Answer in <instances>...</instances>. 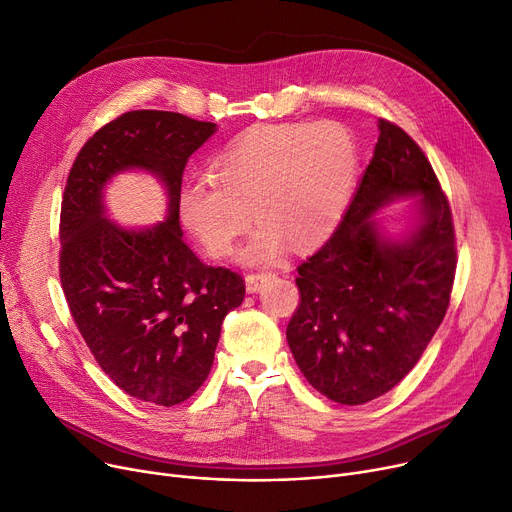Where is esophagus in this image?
Here are the masks:
<instances>
[{"instance_id":"1","label":"esophagus","mask_w":512,"mask_h":512,"mask_svg":"<svg viewBox=\"0 0 512 512\" xmlns=\"http://www.w3.org/2000/svg\"><path fill=\"white\" fill-rule=\"evenodd\" d=\"M271 277V273H252L246 277V289L250 291V294H256V291H260L262 283Z\"/></svg>"}]
</instances>
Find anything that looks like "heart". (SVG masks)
I'll return each instance as SVG.
<instances>
[{
    "label": "heart",
    "instance_id": "obj_1",
    "mask_svg": "<svg viewBox=\"0 0 512 512\" xmlns=\"http://www.w3.org/2000/svg\"><path fill=\"white\" fill-rule=\"evenodd\" d=\"M354 173L356 145L339 123L252 127L212 160L214 181L181 191L179 214L212 258L233 252L254 214L260 227L239 258L271 262L287 243L308 250L333 233L348 208Z\"/></svg>",
    "mask_w": 512,
    "mask_h": 512
}]
</instances>
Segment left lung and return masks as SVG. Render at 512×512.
<instances>
[{"mask_svg": "<svg viewBox=\"0 0 512 512\" xmlns=\"http://www.w3.org/2000/svg\"><path fill=\"white\" fill-rule=\"evenodd\" d=\"M417 195L418 221L400 240L374 214ZM456 273L452 212L423 150L379 120L373 160L342 223L298 266L300 306L287 344L308 383L339 404L371 402L398 385L442 325Z\"/></svg>", "mask_w": 512, "mask_h": 512, "instance_id": "8db88e82", "label": "left lung"}]
</instances>
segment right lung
I'll return each mask as SVG.
<instances>
[{
	"label": "right lung",
	"mask_w": 512,
	"mask_h": 512,
	"mask_svg": "<svg viewBox=\"0 0 512 512\" xmlns=\"http://www.w3.org/2000/svg\"><path fill=\"white\" fill-rule=\"evenodd\" d=\"M214 131L179 112H125L83 145L66 179L60 281L70 314L102 371L148 404L175 406L198 392L223 319L246 296L241 275L189 250L179 223L185 164ZM131 167L167 187V218L148 230L105 218V183Z\"/></svg>",
	"instance_id": "1"
}]
</instances>
